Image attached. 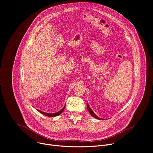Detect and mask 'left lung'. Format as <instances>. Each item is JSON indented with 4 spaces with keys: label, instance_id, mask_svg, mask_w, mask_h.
<instances>
[{
    "label": "left lung",
    "instance_id": "8db88e82",
    "mask_svg": "<svg viewBox=\"0 0 153 153\" xmlns=\"http://www.w3.org/2000/svg\"><path fill=\"white\" fill-rule=\"evenodd\" d=\"M87 109H88V110L89 113H90V114H91L93 117H95V118H96V119H99V120H101V119H102L99 118L98 116H97L94 113V112L92 111V110L90 108V106H89V105H88V103H87Z\"/></svg>",
    "mask_w": 153,
    "mask_h": 153
}]
</instances>
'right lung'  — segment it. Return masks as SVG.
Here are the masks:
<instances>
[{
  "instance_id": "right-lung-1",
  "label": "right lung",
  "mask_w": 153,
  "mask_h": 153,
  "mask_svg": "<svg viewBox=\"0 0 153 153\" xmlns=\"http://www.w3.org/2000/svg\"><path fill=\"white\" fill-rule=\"evenodd\" d=\"M65 106L62 109V110H61L60 111H58V112H57V113H52V114H50V113H47L42 112V111H40V110H38V111H39V112H40V113H42V114H43V115H45V116H48V117H55V116H58V115L60 114L63 112V111L64 110V109H65Z\"/></svg>"
}]
</instances>
